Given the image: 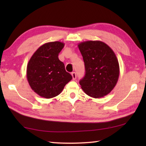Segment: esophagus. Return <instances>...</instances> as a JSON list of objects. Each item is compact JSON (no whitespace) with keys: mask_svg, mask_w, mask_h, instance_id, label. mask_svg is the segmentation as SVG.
<instances>
[{"mask_svg":"<svg viewBox=\"0 0 146 146\" xmlns=\"http://www.w3.org/2000/svg\"><path fill=\"white\" fill-rule=\"evenodd\" d=\"M71 75H72V77H73V80H75L76 78V73L75 72H72V73H71Z\"/></svg>","mask_w":146,"mask_h":146,"instance_id":"obj_1","label":"esophagus"}]
</instances>
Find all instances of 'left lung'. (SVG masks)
<instances>
[{"instance_id":"8db88e82","label":"left lung","mask_w":146,"mask_h":146,"mask_svg":"<svg viewBox=\"0 0 146 146\" xmlns=\"http://www.w3.org/2000/svg\"><path fill=\"white\" fill-rule=\"evenodd\" d=\"M85 65L86 74L80 80L81 88L93 98L108 95L117 83L120 68L114 51L106 43L88 40L78 44Z\"/></svg>"}]
</instances>
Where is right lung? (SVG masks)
<instances>
[{
    "label": "right lung",
    "instance_id": "1",
    "mask_svg": "<svg viewBox=\"0 0 146 146\" xmlns=\"http://www.w3.org/2000/svg\"><path fill=\"white\" fill-rule=\"evenodd\" d=\"M64 43L59 41L43 44L29 60L26 76L31 88L39 96L51 98L58 95L72 79L58 59Z\"/></svg>",
    "mask_w": 146,
    "mask_h": 146
}]
</instances>
